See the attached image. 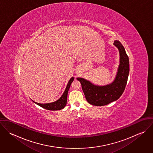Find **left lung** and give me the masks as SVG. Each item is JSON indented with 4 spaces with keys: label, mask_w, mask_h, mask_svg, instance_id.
Instances as JSON below:
<instances>
[{
    "label": "left lung",
    "mask_w": 153,
    "mask_h": 153,
    "mask_svg": "<svg viewBox=\"0 0 153 153\" xmlns=\"http://www.w3.org/2000/svg\"><path fill=\"white\" fill-rule=\"evenodd\" d=\"M115 46L120 53V64L114 80L104 86L97 85L83 78H77L88 102L95 106H103L117 100L123 94L127 85L130 71L129 59L121 43L115 40Z\"/></svg>",
    "instance_id": "left-lung-1"
}]
</instances>
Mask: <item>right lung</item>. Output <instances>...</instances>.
Instances as JSON below:
<instances>
[{
	"mask_svg": "<svg viewBox=\"0 0 153 153\" xmlns=\"http://www.w3.org/2000/svg\"><path fill=\"white\" fill-rule=\"evenodd\" d=\"M74 79V77H72L69 81L68 82V84L66 85L65 89L64 91V92L62 95V96L56 101L51 102V103H47V104H40L32 100L34 103L36 104L39 105L40 107L44 108L45 109L48 110H51V111H56V110H60L63 109L66 105L67 103V96H68V92L69 91V89L71 86V83L73 82Z\"/></svg>",
	"mask_w": 153,
	"mask_h": 153,
	"instance_id": "right-lung-1",
	"label": "right lung"
}]
</instances>
